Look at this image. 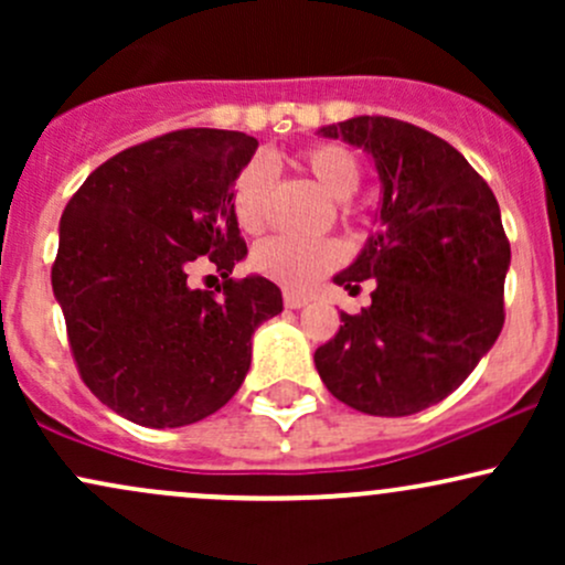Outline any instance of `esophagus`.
Listing matches in <instances>:
<instances>
[{"label": "esophagus", "instance_id": "34e87169", "mask_svg": "<svg viewBox=\"0 0 565 565\" xmlns=\"http://www.w3.org/2000/svg\"><path fill=\"white\" fill-rule=\"evenodd\" d=\"M284 305H287V308H291V310H300V308H305V305H308V297L297 295V291H287V295H284Z\"/></svg>", "mask_w": 565, "mask_h": 565}]
</instances>
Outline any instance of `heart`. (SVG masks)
<instances>
[{"instance_id":"obj_1","label":"heart","mask_w":565,"mask_h":565,"mask_svg":"<svg viewBox=\"0 0 565 565\" xmlns=\"http://www.w3.org/2000/svg\"><path fill=\"white\" fill-rule=\"evenodd\" d=\"M300 167L316 185L334 201H348L359 191L361 164L353 151L342 146H313L300 157ZM268 161L255 159L238 172L233 185V215L244 231H260L268 215L270 196ZM342 260L337 242H300V238H265L252 252V268L287 289H308L316 278Z\"/></svg>"}]
</instances>
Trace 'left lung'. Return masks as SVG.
Listing matches in <instances>:
<instances>
[{"instance_id":"obj_1","label":"left lung","mask_w":565,"mask_h":565,"mask_svg":"<svg viewBox=\"0 0 565 565\" xmlns=\"http://www.w3.org/2000/svg\"><path fill=\"white\" fill-rule=\"evenodd\" d=\"M361 148L380 178L377 231L334 276L350 295L374 281L372 305L313 361L327 391L374 417H408L470 377L504 323L510 244L486 180L449 142L387 116L319 129Z\"/></svg>"}]
</instances>
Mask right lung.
<instances>
[{"label":"right lung","mask_w":565,"mask_h":565,"mask_svg":"<svg viewBox=\"0 0 565 565\" xmlns=\"http://www.w3.org/2000/svg\"><path fill=\"white\" fill-rule=\"evenodd\" d=\"M257 151L252 135L178 129L116 153L61 217L53 291L84 385L142 427H183L236 395L252 337L284 310L265 276L233 281L246 257L233 185ZM210 254L224 295L186 287Z\"/></svg>","instance_id":"right-lung-1"}]
</instances>
